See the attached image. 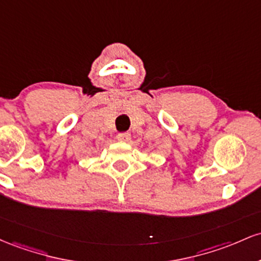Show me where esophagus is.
<instances>
[{
  "label": "esophagus",
  "instance_id": "34e87169",
  "mask_svg": "<svg viewBox=\"0 0 261 261\" xmlns=\"http://www.w3.org/2000/svg\"><path fill=\"white\" fill-rule=\"evenodd\" d=\"M117 139L119 142H129L130 140V134L128 132H124V133H118L117 134Z\"/></svg>",
  "mask_w": 261,
  "mask_h": 261
}]
</instances>
